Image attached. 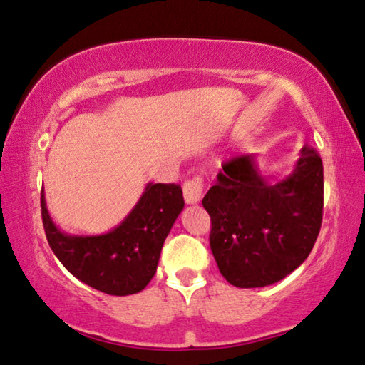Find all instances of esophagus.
Returning <instances> with one entry per match:
<instances>
[{"label": "esophagus", "mask_w": 365, "mask_h": 365, "mask_svg": "<svg viewBox=\"0 0 365 365\" xmlns=\"http://www.w3.org/2000/svg\"><path fill=\"white\" fill-rule=\"evenodd\" d=\"M202 196L201 177H193L183 183V197L187 205H197Z\"/></svg>", "instance_id": "esophagus-1"}]
</instances>
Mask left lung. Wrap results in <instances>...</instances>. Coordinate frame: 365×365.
Returning <instances> with one entry per match:
<instances>
[{"mask_svg":"<svg viewBox=\"0 0 365 365\" xmlns=\"http://www.w3.org/2000/svg\"><path fill=\"white\" fill-rule=\"evenodd\" d=\"M202 197L211 215L209 243L224 279L238 288H261L285 279L306 261L322 224L324 165L311 146L292 174L270 182L255 154L222 165Z\"/></svg>","mask_w":365,"mask_h":365,"instance_id":"1","label":"left lung"}]
</instances>
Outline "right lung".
Listing matches in <instances>:
<instances>
[{
  "instance_id": "right-lung-1",
  "label": "right lung",
  "mask_w": 365,
  "mask_h": 365,
  "mask_svg": "<svg viewBox=\"0 0 365 365\" xmlns=\"http://www.w3.org/2000/svg\"><path fill=\"white\" fill-rule=\"evenodd\" d=\"M185 206L180 185L148 183L125 219L101 235H69L54 224L41 190L48 243L71 274L113 296L135 294L156 274L160 250Z\"/></svg>"
}]
</instances>
